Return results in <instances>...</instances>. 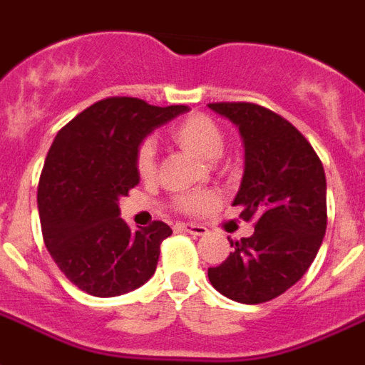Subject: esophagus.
I'll use <instances>...</instances> for the list:
<instances>
[{
    "mask_svg": "<svg viewBox=\"0 0 365 365\" xmlns=\"http://www.w3.org/2000/svg\"><path fill=\"white\" fill-rule=\"evenodd\" d=\"M177 229H180V231H185V232H190V235H194V237H204L205 232H207V229H205L204 225H196V223H179L177 225Z\"/></svg>",
    "mask_w": 365,
    "mask_h": 365,
    "instance_id": "34e87169",
    "label": "esophagus"
}]
</instances>
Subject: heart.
<instances>
[{"label":"heart","instance_id":"heart-1","mask_svg":"<svg viewBox=\"0 0 365 365\" xmlns=\"http://www.w3.org/2000/svg\"><path fill=\"white\" fill-rule=\"evenodd\" d=\"M173 142L185 152L192 153L202 161H217L225 150V134L217 123L205 115H190L179 120L171 128ZM136 169L138 175L148 179L155 171V150L152 140H144L136 152ZM215 204V196L207 192L186 194L177 198V207L182 212H204Z\"/></svg>","mask_w":365,"mask_h":365}]
</instances>
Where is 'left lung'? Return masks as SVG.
Instances as JSON below:
<instances>
[{
    "label": "left lung",
    "instance_id": "left-lung-1",
    "mask_svg": "<svg viewBox=\"0 0 365 365\" xmlns=\"http://www.w3.org/2000/svg\"><path fill=\"white\" fill-rule=\"evenodd\" d=\"M238 128L245 175L232 205L254 219V235L232 242L223 264L210 267L213 289L235 302L281 297L308 271L327 229L325 171L309 142L281 115L256 103H210Z\"/></svg>",
    "mask_w": 365,
    "mask_h": 365
}]
</instances>
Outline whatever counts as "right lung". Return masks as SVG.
I'll list each match as a JSON object with an SVG mask.
<instances>
[{
  "label": "right lung",
  "instance_id": "add662e5",
  "mask_svg": "<svg viewBox=\"0 0 365 365\" xmlns=\"http://www.w3.org/2000/svg\"><path fill=\"white\" fill-rule=\"evenodd\" d=\"M186 111L108 98L67 123L49 148L38 185L43 242L68 281L92 297L127 294L155 273L171 227L153 221L133 231L119 217V200L140 180L142 140Z\"/></svg>",
  "mask_w": 365,
  "mask_h": 365
}]
</instances>
